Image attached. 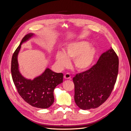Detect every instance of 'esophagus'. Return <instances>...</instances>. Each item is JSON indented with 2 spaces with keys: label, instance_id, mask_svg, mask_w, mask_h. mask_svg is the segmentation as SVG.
<instances>
[{
  "label": "esophagus",
  "instance_id": "esophagus-1",
  "mask_svg": "<svg viewBox=\"0 0 131 131\" xmlns=\"http://www.w3.org/2000/svg\"><path fill=\"white\" fill-rule=\"evenodd\" d=\"M64 79H70L71 78V76H70V74H69V73H66V74H64Z\"/></svg>",
  "mask_w": 131,
  "mask_h": 131
}]
</instances>
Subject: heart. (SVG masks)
<instances>
[{
  "label": "heart",
  "mask_w": 131,
  "mask_h": 131,
  "mask_svg": "<svg viewBox=\"0 0 131 131\" xmlns=\"http://www.w3.org/2000/svg\"><path fill=\"white\" fill-rule=\"evenodd\" d=\"M91 43L86 41L70 43L64 50L57 51L55 54L57 64L60 68H64L70 64V59H73V64L78 71L84 72L92 65L97 51Z\"/></svg>",
  "instance_id": "1"
}]
</instances>
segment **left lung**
<instances>
[{
	"label": "left lung",
	"mask_w": 131,
	"mask_h": 131,
	"mask_svg": "<svg viewBox=\"0 0 131 131\" xmlns=\"http://www.w3.org/2000/svg\"><path fill=\"white\" fill-rule=\"evenodd\" d=\"M118 71V58L111 47L90 69L75 75L74 100L79 108L94 109L104 103L114 89Z\"/></svg>",
	"instance_id": "8db88e82"
}]
</instances>
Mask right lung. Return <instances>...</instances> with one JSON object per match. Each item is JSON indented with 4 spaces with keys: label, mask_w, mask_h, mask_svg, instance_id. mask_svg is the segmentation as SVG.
I'll return each mask as SVG.
<instances>
[{
    "label": "right lung",
    "mask_w": 131,
    "mask_h": 131,
    "mask_svg": "<svg viewBox=\"0 0 131 131\" xmlns=\"http://www.w3.org/2000/svg\"><path fill=\"white\" fill-rule=\"evenodd\" d=\"M34 35L33 33L25 35L15 50L11 59V75L19 94L25 102L34 107L46 109L53 104V91L58 85L63 82V74L55 73L47 68L41 75L33 80L27 79L22 76L18 69V54L22 43Z\"/></svg>",
    "instance_id": "obj_1"
}]
</instances>
